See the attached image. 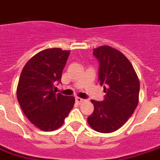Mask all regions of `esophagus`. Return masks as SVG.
<instances>
[{
    "mask_svg": "<svg viewBox=\"0 0 160 160\" xmlns=\"http://www.w3.org/2000/svg\"><path fill=\"white\" fill-rule=\"evenodd\" d=\"M75 101H76V103L81 104V103H83V102H85V101H86V99H81V98H79V97H76V98H75Z\"/></svg>",
    "mask_w": 160,
    "mask_h": 160,
    "instance_id": "1",
    "label": "esophagus"
}]
</instances>
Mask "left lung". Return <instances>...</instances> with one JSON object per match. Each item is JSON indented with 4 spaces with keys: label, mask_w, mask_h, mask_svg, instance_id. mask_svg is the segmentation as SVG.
<instances>
[{
    "label": "left lung",
    "mask_w": 160,
    "mask_h": 160,
    "mask_svg": "<svg viewBox=\"0 0 160 160\" xmlns=\"http://www.w3.org/2000/svg\"><path fill=\"white\" fill-rule=\"evenodd\" d=\"M99 61V80L106 92L102 101L92 99L93 112L88 118L96 132L109 133L127 122L138 103L139 80L132 65L119 50L109 46L93 49Z\"/></svg>",
    "instance_id": "left-lung-1"
}]
</instances>
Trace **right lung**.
I'll return each mask as SVG.
<instances>
[{
  "label": "right lung",
  "instance_id": "right-lung-1",
  "mask_svg": "<svg viewBox=\"0 0 160 160\" xmlns=\"http://www.w3.org/2000/svg\"><path fill=\"white\" fill-rule=\"evenodd\" d=\"M70 51L48 48L26 63L17 87V99L22 111L39 129L45 132L61 127L73 107V96L55 93Z\"/></svg>",
  "mask_w": 160,
  "mask_h": 160
}]
</instances>
